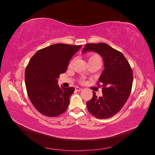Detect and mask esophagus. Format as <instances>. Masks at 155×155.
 Here are the masks:
<instances>
[{
  "mask_svg": "<svg viewBox=\"0 0 155 155\" xmlns=\"http://www.w3.org/2000/svg\"><path fill=\"white\" fill-rule=\"evenodd\" d=\"M75 90H76V91H81V90H83V89L79 87H75Z\"/></svg>",
  "mask_w": 155,
  "mask_h": 155,
  "instance_id": "34e87169",
  "label": "esophagus"
}]
</instances>
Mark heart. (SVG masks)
Wrapping results in <instances>:
<instances>
[{
  "instance_id": "heart-1",
  "label": "heart",
  "mask_w": 155,
  "mask_h": 155,
  "mask_svg": "<svg viewBox=\"0 0 155 155\" xmlns=\"http://www.w3.org/2000/svg\"><path fill=\"white\" fill-rule=\"evenodd\" d=\"M88 61L90 62H92V61H98V62H102V59L101 57L97 53H90L88 55ZM73 63H74V60H72L70 62L69 64V67H71L73 65ZM85 82V80L82 79L81 81V83H84Z\"/></svg>"
}]
</instances>
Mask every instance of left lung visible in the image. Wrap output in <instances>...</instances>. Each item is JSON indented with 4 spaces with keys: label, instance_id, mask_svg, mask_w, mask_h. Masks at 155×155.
Returning a JSON list of instances; mask_svg holds the SVG:
<instances>
[{
    "label": "left lung",
    "instance_id": "obj_1",
    "mask_svg": "<svg viewBox=\"0 0 155 155\" xmlns=\"http://www.w3.org/2000/svg\"><path fill=\"white\" fill-rule=\"evenodd\" d=\"M99 53L104 60V69L97 85L103 87V96L93 97L87 101L88 111L98 119L111 117L122 109L132 90L133 71L129 63L121 52L105 43L87 44L83 52Z\"/></svg>",
    "mask_w": 155,
    "mask_h": 155
}]
</instances>
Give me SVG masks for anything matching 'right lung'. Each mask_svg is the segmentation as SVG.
Masks as SVG:
<instances>
[{"instance_id": "obj_1", "label": "right lung", "mask_w": 155, "mask_h": 155, "mask_svg": "<svg viewBox=\"0 0 155 155\" xmlns=\"http://www.w3.org/2000/svg\"><path fill=\"white\" fill-rule=\"evenodd\" d=\"M81 45L52 44L39 50L25 70L28 98L38 111L47 117H57L66 111L74 87L60 88L59 75L67 70L70 60Z\"/></svg>"}]
</instances>
